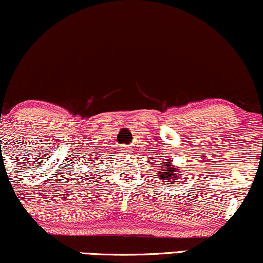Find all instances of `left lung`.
Wrapping results in <instances>:
<instances>
[{
	"label": "left lung",
	"instance_id": "8db88e82",
	"mask_svg": "<svg viewBox=\"0 0 263 263\" xmlns=\"http://www.w3.org/2000/svg\"><path fill=\"white\" fill-rule=\"evenodd\" d=\"M168 161V160H167ZM159 174L158 176L160 177V179H162L164 182H170V183H175V182H178L177 179L178 176L177 175L179 172V168L174 167V162H166L165 165H161L160 168H159Z\"/></svg>",
	"mask_w": 263,
	"mask_h": 263
}]
</instances>
